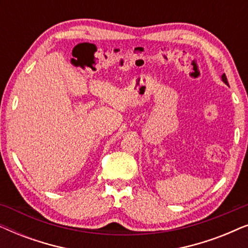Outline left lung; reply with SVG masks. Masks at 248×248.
Instances as JSON below:
<instances>
[{"label": "left lung", "instance_id": "1", "mask_svg": "<svg viewBox=\"0 0 248 248\" xmlns=\"http://www.w3.org/2000/svg\"><path fill=\"white\" fill-rule=\"evenodd\" d=\"M222 81H223V82H225L226 84H228V80H227V77H226L225 73L222 74Z\"/></svg>", "mask_w": 248, "mask_h": 248}]
</instances>
